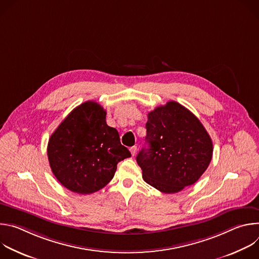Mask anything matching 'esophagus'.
Instances as JSON below:
<instances>
[{"label": "esophagus", "instance_id": "1", "mask_svg": "<svg viewBox=\"0 0 259 259\" xmlns=\"http://www.w3.org/2000/svg\"><path fill=\"white\" fill-rule=\"evenodd\" d=\"M136 151H137V146H132V147H130V153H131V155L132 156H134L135 154H136Z\"/></svg>", "mask_w": 259, "mask_h": 259}]
</instances>
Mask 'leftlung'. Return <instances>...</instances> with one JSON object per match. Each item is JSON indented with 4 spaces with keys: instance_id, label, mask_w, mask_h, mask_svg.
I'll return each instance as SVG.
<instances>
[{
    "instance_id": "left-lung-1",
    "label": "left lung",
    "mask_w": 259,
    "mask_h": 259,
    "mask_svg": "<svg viewBox=\"0 0 259 259\" xmlns=\"http://www.w3.org/2000/svg\"><path fill=\"white\" fill-rule=\"evenodd\" d=\"M147 149L136 157L143 180L158 191L174 194L194 184L208 168L212 140L188 108L168 101L147 115Z\"/></svg>"
}]
</instances>
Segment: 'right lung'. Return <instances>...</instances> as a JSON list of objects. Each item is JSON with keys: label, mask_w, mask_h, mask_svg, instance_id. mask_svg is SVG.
I'll return each instance as SVG.
<instances>
[{"label": "right lung", "mask_w": 259, "mask_h": 259, "mask_svg": "<svg viewBox=\"0 0 259 259\" xmlns=\"http://www.w3.org/2000/svg\"><path fill=\"white\" fill-rule=\"evenodd\" d=\"M95 101L73 108L51 135L47 155L51 170L67 190L89 195L113 179L119 162L131 157L119 132L105 121Z\"/></svg>", "instance_id": "1"}]
</instances>
